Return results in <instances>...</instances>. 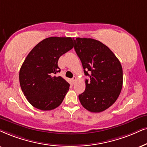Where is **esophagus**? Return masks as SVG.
<instances>
[{
    "mask_svg": "<svg viewBox=\"0 0 147 147\" xmlns=\"http://www.w3.org/2000/svg\"><path fill=\"white\" fill-rule=\"evenodd\" d=\"M72 83H75L76 82V81H77V77H74L73 78H72Z\"/></svg>",
    "mask_w": 147,
    "mask_h": 147,
    "instance_id": "esophagus-1",
    "label": "esophagus"
}]
</instances>
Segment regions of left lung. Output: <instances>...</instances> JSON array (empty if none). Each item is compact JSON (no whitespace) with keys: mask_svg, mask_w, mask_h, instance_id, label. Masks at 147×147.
<instances>
[{"mask_svg":"<svg viewBox=\"0 0 147 147\" xmlns=\"http://www.w3.org/2000/svg\"><path fill=\"white\" fill-rule=\"evenodd\" d=\"M73 40L85 75L90 78L85 80V90L79 95L81 104L92 113L105 111L115 102L122 89L123 70L119 60L99 40L79 37Z\"/></svg>","mask_w":147,"mask_h":147,"instance_id":"1","label":"left lung"}]
</instances>
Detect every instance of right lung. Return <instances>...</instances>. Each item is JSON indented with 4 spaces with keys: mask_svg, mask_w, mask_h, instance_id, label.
Instances as JSON below:
<instances>
[{
    "mask_svg": "<svg viewBox=\"0 0 147 147\" xmlns=\"http://www.w3.org/2000/svg\"><path fill=\"white\" fill-rule=\"evenodd\" d=\"M73 47L70 37H49L38 42L28 53L20 70L24 95L33 107L53 110L62 102L70 84L62 77L57 62L61 55Z\"/></svg>",
    "mask_w": 147,
    "mask_h": 147,
    "instance_id": "1",
    "label": "right lung"
}]
</instances>
